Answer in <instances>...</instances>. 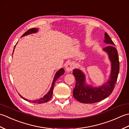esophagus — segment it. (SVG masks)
Instances as JSON below:
<instances>
[{
    "label": "esophagus",
    "mask_w": 129,
    "mask_h": 129,
    "mask_svg": "<svg viewBox=\"0 0 129 129\" xmlns=\"http://www.w3.org/2000/svg\"><path fill=\"white\" fill-rule=\"evenodd\" d=\"M74 69V65L72 62L67 63L66 66H65V70L67 72H72Z\"/></svg>",
    "instance_id": "1"
}]
</instances>
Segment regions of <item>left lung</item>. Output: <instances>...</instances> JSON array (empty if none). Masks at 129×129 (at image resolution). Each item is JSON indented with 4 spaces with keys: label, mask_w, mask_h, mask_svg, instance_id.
<instances>
[{
    "label": "left lung",
    "mask_w": 129,
    "mask_h": 129,
    "mask_svg": "<svg viewBox=\"0 0 129 129\" xmlns=\"http://www.w3.org/2000/svg\"><path fill=\"white\" fill-rule=\"evenodd\" d=\"M104 42L109 45L104 48V50L108 53L111 62V72L110 79L102 86L92 87L87 86L85 83V75L79 69H74L73 75L75 76L76 84L73 90V96L80 103L92 104L99 102L110 95L115 88L118 76L120 63L115 44L109 35L105 33Z\"/></svg>",
    "instance_id": "8db88e82"
}]
</instances>
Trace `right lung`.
<instances>
[{
	"label": "right lung",
	"instance_id": "1",
	"mask_svg": "<svg viewBox=\"0 0 129 129\" xmlns=\"http://www.w3.org/2000/svg\"><path fill=\"white\" fill-rule=\"evenodd\" d=\"M38 31V29L36 28H31V29H29L28 30H27L25 33H24L21 37H23L24 36H25V35H27L28 34H32V33H37ZM15 46H14V48H15ZM14 52V51H13ZM65 73V71L64 70V69H60L59 71H57V73H56L55 75L54 76V80L53 83H52V85L51 87V89L50 90H49V91L46 94L45 96H44L43 98H42L39 99L38 100H34V101H30V100H28V99H26L24 98L23 97L21 96L19 94V95L20 96L21 98H22L23 99L25 100L26 101H28L29 102H31V103H36V104H42V103H46L49 100H50L51 98H52V96H53V90H54V84H55V82L57 80V79H58L60 76H61L62 74H64V73Z\"/></svg>",
	"mask_w": 129,
	"mask_h": 129
}]
</instances>
